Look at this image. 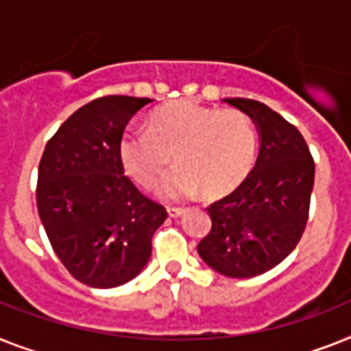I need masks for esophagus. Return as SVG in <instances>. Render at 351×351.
I'll return each mask as SVG.
<instances>
[{"label":"esophagus","instance_id":"1","mask_svg":"<svg viewBox=\"0 0 351 351\" xmlns=\"http://www.w3.org/2000/svg\"><path fill=\"white\" fill-rule=\"evenodd\" d=\"M167 211H169V215H170V217H173V219H176V217H181L182 213H184V208L169 206V208H167Z\"/></svg>","mask_w":351,"mask_h":351}]
</instances>
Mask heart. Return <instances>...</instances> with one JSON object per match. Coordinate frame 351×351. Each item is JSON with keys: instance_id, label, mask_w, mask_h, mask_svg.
Listing matches in <instances>:
<instances>
[{"instance_id": "heart-1", "label": "heart", "mask_w": 351, "mask_h": 351, "mask_svg": "<svg viewBox=\"0 0 351 351\" xmlns=\"http://www.w3.org/2000/svg\"><path fill=\"white\" fill-rule=\"evenodd\" d=\"M258 150L256 127L240 109L173 102L156 109L147 130L127 129L120 140L125 172L140 186H154L172 161L178 167L159 184V195L178 201L201 188L222 197L245 181Z\"/></svg>"}]
</instances>
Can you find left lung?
<instances>
[{"label": "left lung", "mask_w": 351, "mask_h": 351, "mask_svg": "<svg viewBox=\"0 0 351 351\" xmlns=\"http://www.w3.org/2000/svg\"><path fill=\"white\" fill-rule=\"evenodd\" d=\"M258 125L260 154L245 181L208 206L211 230L197 245L217 273L251 278L294 251L311 211L315 165L305 138L276 111L251 98H228Z\"/></svg>", "instance_id": "obj_1"}]
</instances>
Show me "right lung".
Masks as SVG:
<instances>
[{
	"label": "right lung",
	"mask_w": 351,
	"mask_h": 351,
	"mask_svg": "<svg viewBox=\"0 0 351 351\" xmlns=\"http://www.w3.org/2000/svg\"><path fill=\"white\" fill-rule=\"evenodd\" d=\"M150 98L109 95L71 114L45 147L37 210L51 247L80 283L111 289L147 265L167 210L123 173L120 140Z\"/></svg>",
	"instance_id": "1"
}]
</instances>
